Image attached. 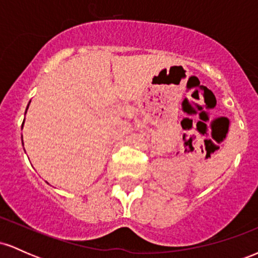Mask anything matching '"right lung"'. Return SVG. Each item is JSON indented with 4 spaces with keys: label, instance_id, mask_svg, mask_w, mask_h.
<instances>
[{
    "label": "right lung",
    "instance_id": "add662e5",
    "mask_svg": "<svg viewBox=\"0 0 258 258\" xmlns=\"http://www.w3.org/2000/svg\"><path fill=\"white\" fill-rule=\"evenodd\" d=\"M28 106H29V105H28ZM26 110H28V108H26ZM22 127H23V126H22Z\"/></svg>",
    "mask_w": 258,
    "mask_h": 258
}]
</instances>
